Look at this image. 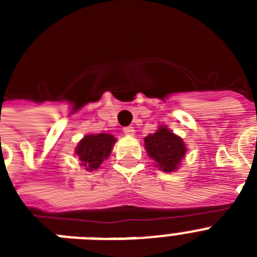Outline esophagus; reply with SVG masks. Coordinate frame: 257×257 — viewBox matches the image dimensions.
Instances as JSON below:
<instances>
[{
	"label": "esophagus",
	"instance_id": "34e87169",
	"mask_svg": "<svg viewBox=\"0 0 257 257\" xmlns=\"http://www.w3.org/2000/svg\"><path fill=\"white\" fill-rule=\"evenodd\" d=\"M122 132H124L126 136H133V135H135V128H133V126H125V128H122Z\"/></svg>",
	"mask_w": 257,
	"mask_h": 257
}]
</instances>
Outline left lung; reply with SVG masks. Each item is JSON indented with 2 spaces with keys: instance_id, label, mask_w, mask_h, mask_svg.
<instances>
[{
  "instance_id": "8db88e82",
  "label": "left lung",
  "mask_w": 257,
  "mask_h": 257,
  "mask_svg": "<svg viewBox=\"0 0 257 257\" xmlns=\"http://www.w3.org/2000/svg\"><path fill=\"white\" fill-rule=\"evenodd\" d=\"M144 141L148 156L164 172L177 169L187 151L183 140L165 126H160L156 133L145 137Z\"/></svg>"
}]
</instances>
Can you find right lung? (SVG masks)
Segmentation results:
<instances>
[{"mask_svg": "<svg viewBox=\"0 0 257 257\" xmlns=\"http://www.w3.org/2000/svg\"><path fill=\"white\" fill-rule=\"evenodd\" d=\"M114 143L116 139L112 135H88L78 143L76 155L80 157L81 165L85 167L86 171H93L98 168L109 156Z\"/></svg>", "mask_w": 257, "mask_h": 257, "instance_id": "add662e5", "label": "right lung"}]
</instances>
